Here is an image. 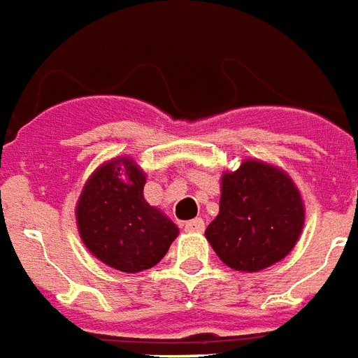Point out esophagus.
<instances>
[{
    "label": "esophagus",
    "mask_w": 358,
    "mask_h": 358,
    "mask_svg": "<svg viewBox=\"0 0 358 358\" xmlns=\"http://www.w3.org/2000/svg\"><path fill=\"white\" fill-rule=\"evenodd\" d=\"M185 231L187 233H203L205 231V222L201 218H196V220H190L185 224Z\"/></svg>",
    "instance_id": "obj_1"
}]
</instances>
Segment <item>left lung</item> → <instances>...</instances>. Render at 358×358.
Returning <instances> with one entry per match:
<instances>
[{
  "instance_id": "left-lung-1",
  "label": "left lung",
  "mask_w": 358,
  "mask_h": 358,
  "mask_svg": "<svg viewBox=\"0 0 358 358\" xmlns=\"http://www.w3.org/2000/svg\"><path fill=\"white\" fill-rule=\"evenodd\" d=\"M305 225V205L287 171L245 159L224 171L220 213L205 231L220 260L236 271H260L294 250Z\"/></svg>"
}]
</instances>
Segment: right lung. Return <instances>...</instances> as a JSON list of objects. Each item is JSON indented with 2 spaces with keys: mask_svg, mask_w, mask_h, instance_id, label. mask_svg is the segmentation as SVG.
<instances>
[{
  "mask_svg": "<svg viewBox=\"0 0 358 358\" xmlns=\"http://www.w3.org/2000/svg\"><path fill=\"white\" fill-rule=\"evenodd\" d=\"M145 173L133 157H116L88 177L76 205L79 236L103 264L125 273L150 270L179 227L144 199Z\"/></svg>",
  "mask_w": 358,
  "mask_h": 358,
  "instance_id": "add662e5",
  "label": "right lung"
}]
</instances>
